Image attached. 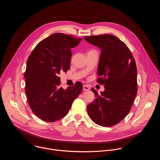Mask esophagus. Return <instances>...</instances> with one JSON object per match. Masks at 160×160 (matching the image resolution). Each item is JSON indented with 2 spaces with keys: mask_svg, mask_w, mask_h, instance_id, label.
<instances>
[{
  "mask_svg": "<svg viewBox=\"0 0 160 160\" xmlns=\"http://www.w3.org/2000/svg\"><path fill=\"white\" fill-rule=\"evenodd\" d=\"M90 87L88 86V85H84L83 86V90H84V91H86V90H90Z\"/></svg>",
  "mask_w": 160,
  "mask_h": 160,
  "instance_id": "esophagus-1",
  "label": "esophagus"
}]
</instances>
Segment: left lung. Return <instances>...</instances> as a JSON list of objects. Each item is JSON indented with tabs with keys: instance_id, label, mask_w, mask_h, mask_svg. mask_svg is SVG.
<instances>
[{
	"instance_id": "left-lung-1",
	"label": "left lung",
	"mask_w": 160,
	"mask_h": 160,
	"mask_svg": "<svg viewBox=\"0 0 160 160\" xmlns=\"http://www.w3.org/2000/svg\"><path fill=\"white\" fill-rule=\"evenodd\" d=\"M85 40L101 49L97 82L104 85L96 98L87 106L88 116L102 127L120 123L130 112L138 93L137 67L127 45L118 37L104 34L84 37Z\"/></svg>"
}]
</instances>
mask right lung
I'll return each instance as SVG.
<instances>
[{"mask_svg": "<svg viewBox=\"0 0 160 160\" xmlns=\"http://www.w3.org/2000/svg\"><path fill=\"white\" fill-rule=\"evenodd\" d=\"M80 38L61 33L40 41L29 56L24 77L25 94L31 109L41 120L54 122L64 118L83 90L81 83L64 89L60 87V72L70 69L71 49Z\"/></svg>", "mask_w": 160, "mask_h": 160, "instance_id": "right-lung-1", "label": "right lung"}]
</instances>
